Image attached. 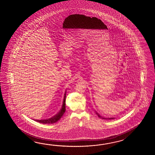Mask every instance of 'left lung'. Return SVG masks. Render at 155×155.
Wrapping results in <instances>:
<instances>
[{"label": "left lung", "instance_id": "obj_1", "mask_svg": "<svg viewBox=\"0 0 155 155\" xmlns=\"http://www.w3.org/2000/svg\"><path fill=\"white\" fill-rule=\"evenodd\" d=\"M96 114L98 115V116H99V117H100V118H101V119H104V120H107V119H108V120H112V119H114L115 118L114 117H111V118H105V117H103L102 116H101L100 115H99V114L97 113V112H96V111H95Z\"/></svg>", "mask_w": 155, "mask_h": 155}]
</instances>
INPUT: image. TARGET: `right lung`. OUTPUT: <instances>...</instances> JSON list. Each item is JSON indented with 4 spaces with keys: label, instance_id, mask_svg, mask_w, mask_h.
<instances>
[{
    "label": "right lung",
    "instance_id": "right-lung-1",
    "mask_svg": "<svg viewBox=\"0 0 155 155\" xmlns=\"http://www.w3.org/2000/svg\"><path fill=\"white\" fill-rule=\"evenodd\" d=\"M66 92L64 94V100H63V106L61 110H60L59 112H58L56 115L53 116L51 118L49 119H45V120H34L35 121H36V122H40V123H42V124H54L57 122L58 121H59L60 119H61V117L63 116L64 112H65V100H66Z\"/></svg>",
    "mask_w": 155,
    "mask_h": 155
}]
</instances>
